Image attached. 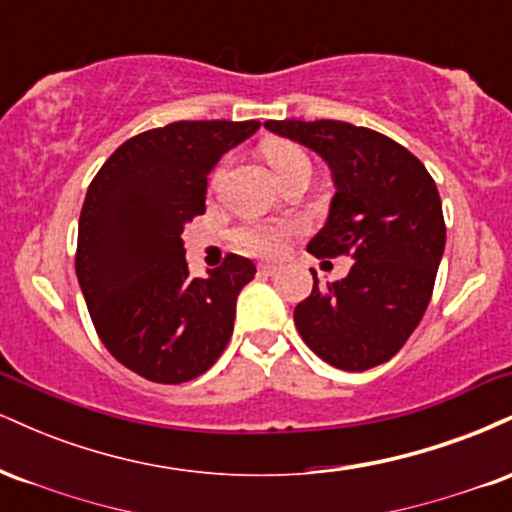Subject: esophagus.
Segmentation results:
<instances>
[{
  "label": "esophagus",
  "mask_w": 512,
  "mask_h": 512,
  "mask_svg": "<svg viewBox=\"0 0 512 512\" xmlns=\"http://www.w3.org/2000/svg\"><path fill=\"white\" fill-rule=\"evenodd\" d=\"M276 272H279V267H276V264H260V274L274 276Z\"/></svg>",
  "instance_id": "1"
}]
</instances>
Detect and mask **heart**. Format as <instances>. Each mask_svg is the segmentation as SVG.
Instances as JSON below:
<instances>
[{
    "label": "heart",
    "instance_id": "b5f03b06",
    "mask_svg": "<svg viewBox=\"0 0 512 512\" xmlns=\"http://www.w3.org/2000/svg\"><path fill=\"white\" fill-rule=\"evenodd\" d=\"M264 158L276 175L289 173L291 168L308 163V158L298 146L284 142H269L264 146ZM291 233V226H245L236 233L238 248L255 257H276L284 252V238Z\"/></svg>",
    "mask_w": 512,
    "mask_h": 512
}]
</instances>
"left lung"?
<instances>
[{
	"label": "left lung",
	"mask_w": 512,
	"mask_h": 512,
	"mask_svg": "<svg viewBox=\"0 0 512 512\" xmlns=\"http://www.w3.org/2000/svg\"><path fill=\"white\" fill-rule=\"evenodd\" d=\"M264 127L315 151L332 170L330 214L308 252L356 260L327 286L310 269L313 291L293 310L303 342L342 370L390 361L426 313L445 250L436 182L419 158L373 129L337 120Z\"/></svg>",
	"instance_id": "left-lung-1"
}]
</instances>
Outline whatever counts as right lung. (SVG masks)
Listing matches in <instances>:
<instances>
[{"label": "right lung", "mask_w": 512, "mask_h": 512, "mask_svg": "<svg viewBox=\"0 0 512 512\" xmlns=\"http://www.w3.org/2000/svg\"><path fill=\"white\" fill-rule=\"evenodd\" d=\"M260 122H173L137 134L88 187L76 279L93 327L122 366L166 385L197 378L226 349L255 264L228 255L190 279L182 231L204 214L207 175Z\"/></svg>", "instance_id": "1"}]
</instances>
